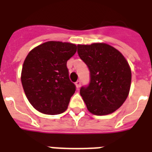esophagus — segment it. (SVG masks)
Returning <instances> with one entry per match:
<instances>
[{
    "label": "esophagus",
    "mask_w": 152,
    "mask_h": 152,
    "mask_svg": "<svg viewBox=\"0 0 152 152\" xmlns=\"http://www.w3.org/2000/svg\"><path fill=\"white\" fill-rule=\"evenodd\" d=\"M76 88L77 89H80V86H81V81L79 80H77L76 82Z\"/></svg>",
    "instance_id": "34e87169"
}]
</instances>
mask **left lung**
I'll list each match as a JSON object with an SVG mask.
<instances>
[{
	"label": "left lung",
	"instance_id": "left-lung-1",
	"mask_svg": "<svg viewBox=\"0 0 152 152\" xmlns=\"http://www.w3.org/2000/svg\"><path fill=\"white\" fill-rule=\"evenodd\" d=\"M77 53L90 71V83L80 88L87 108L95 115H106L127 99L132 73L118 50L106 43L78 45Z\"/></svg>",
	"mask_w": 152,
	"mask_h": 152
}]
</instances>
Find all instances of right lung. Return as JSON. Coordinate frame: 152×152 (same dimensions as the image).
<instances>
[{
  "label": "right lung",
  "instance_id": "1",
  "mask_svg": "<svg viewBox=\"0 0 152 152\" xmlns=\"http://www.w3.org/2000/svg\"><path fill=\"white\" fill-rule=\"evenodd\" d=\"M76 52L75 44L50 41L27 54L21 82L27 99L35 110L50 115L66 110L76 91L69 79L67 61Z\"/></svg>",
  "mask_w": 152,
  "mask_h": 152
}]
</instances>
